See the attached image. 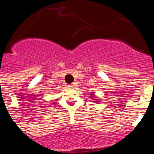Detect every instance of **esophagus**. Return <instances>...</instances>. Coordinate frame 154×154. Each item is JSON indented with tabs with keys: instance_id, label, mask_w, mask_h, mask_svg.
I'll use <instances>...</instances> for the list:
<instances>
[{
	"instance_id": "obj_1",
	"label": "esophagus",
	"mask_w": 154,
	"mask_h": 154,
	"mask_svg": "<svg viewBox=\"0 0 154 154\" xmlns=\"http://www.w3.org/2000/svg\"><path fill=\"white\" fill-rule=\"evenodd\" d=\"M73 87H74V85H68L69 88H73Z\"/></svg>"
}]
</instances>
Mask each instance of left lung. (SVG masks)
Here are the masks:
<instances>
[{"label":"left lung","instance_id":"8db88e82","mask_svg":"<svg viewBox=\"0 0 154 154\" xmlns=\"http://www.w3.org/2000/svg\"><path fill=\"white\" fill-rule=\"evenodd\" d=\"M96 100H97V99H96Z\"/></svg>","mask_w":154,"mask_h":154}]
</instances>
